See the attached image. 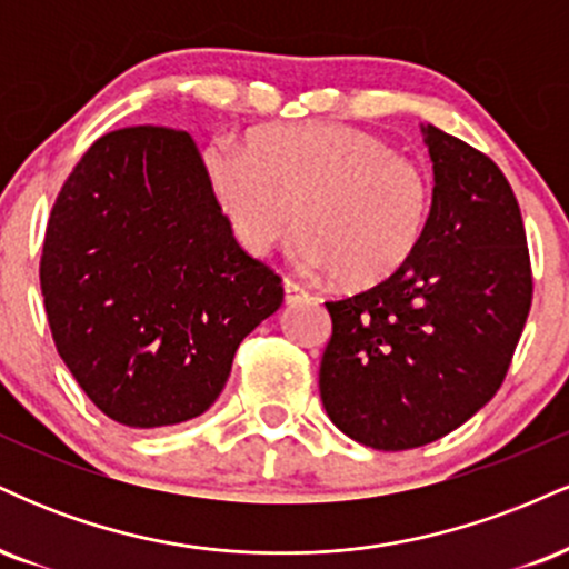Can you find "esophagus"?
Listing matches in <instances>:
<instances>
[{
  "mask_svg": "<svg viewBox=\"0 0 569 569\" xmlns=\"http://www.w3.org/2000/svg\"><path fill=\"white\" fill-rule=\"evenodd\" d=\"M283 289H286V302L289 305H297V302H305V299H310V293H307L299 283H293L291 278L283 280Z\"/></svg>",
  "mask_w": 569,
  "mask_h": 569,
  "instance_id": "obj_1",
  "label": "esophagus"
}]
</instances>
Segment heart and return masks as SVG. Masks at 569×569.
<instances>
[{
    "instance_id": "1",
    "label": "heart",
    "mask_w": 569,
    "mask_h": 569,
    "mask_svg": "<svg viewBox=\"0 0 569 569\" xmlns=\"http://www.w3.org/2000/svg\"><path fill=\"white\" fill-rule=\"evenodd\" d=\"M202 162L248 253L264 257L283 243L297 211L299 262L350 289L396 276L428 232V173L367 130L267 126L248 133L246 152L213 143Z\"/></svg>"
}]
</instances>
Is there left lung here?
<instances>
[{"label": "left lung", "mask_w": 569, "mask_h": 569, "mask_svg": "<svg viewBox=\"0 0 569 569\" xmlns=\"http://www.w3.org/2000/svg\"><path fill=\"white\" fill-rule=\"evenodd\" d=\"M433 160L428 232L396 276L326 302L321 401L363 447L398 452L471 420L498 393L532 305L519 202L502 171L426 126Z\"/></svg>", "instance_id": "left-lung-1"}]
</instances>
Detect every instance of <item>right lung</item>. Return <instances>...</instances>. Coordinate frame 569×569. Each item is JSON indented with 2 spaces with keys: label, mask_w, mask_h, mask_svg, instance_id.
<instances>
[{
  "label": "right lung",
  "mask_w": 569,
  "mask_h": 569,
  "mask_svg": "<svg viewBox=\"0 0 569 569\" xmlns=\"http://www.w3.org/2000/svg\"><path fill=\"white\" fill-rule=\"evenodd\" d=\"M39 283L58 356L128 428L202 415L283 302L280 276L234 240L194 141L160 126L90 143L50 211Z\"/></svg>",
  "instance_id": "obj_1"
}]
</instances>
